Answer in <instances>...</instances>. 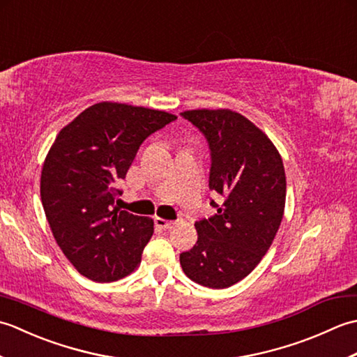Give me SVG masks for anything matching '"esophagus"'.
I'll return each mask as SVG.
<instances>
[{"label": "esophagus", "instance_id": "34e87169", "mask_svg": "<svg viewBox=\"0 0 357 357\" xmlns=\"http://www.w3.org/2000/svg\"><path fill=\"white\" fill-rule=\"evenodd\" d=\"M155 224H156V227H159V229L167 230V229H172L174 222L169 221V219H164V218H155Z\"/></svg>", "mask_w": 357, "mask_h": 357}]
</instances>
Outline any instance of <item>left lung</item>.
<instances>
[{
	"mask_svg": "<svg viewBox=\"0 0 357 357\" xmlns=\"http://www.w3.org/2000/svg\"><path fill=\"white\" fill-rule=\"evenodd\" d=\"M181 116L204 135L210 150L208 188L216 215L195 222L198 241L179 255L185 275L208 288H227L255 270L279 230L285 172L276 147L236 112L187 110Z\"/></svg>",
	"mask_w": 357,
	"mask_h": 357,
	"instance_id": "8db88e82",
	"label": "left lung"
}]
</instances>
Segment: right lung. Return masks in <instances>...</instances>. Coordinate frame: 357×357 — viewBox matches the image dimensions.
Instances as JSON below:
<instances>
[{
	"label": "right lung",
	"instance_id": "obj_1",
	"mask_svg": "<svg viewBox=\"0 0 357 357\" xmlns=\"http://www.w3.org/2000/svg\"><path fill=\"white\" fill-rule=\"evenodd\" d=\"M176 119L167 112L100 102L56 136L41 173V202L56 244L82 276L113 282L130 275L153 221L115 207L118 183L141 144Z\"/></svg>",
	"mask_w": 357,
	"mask_h": 357
}]
</instances>
